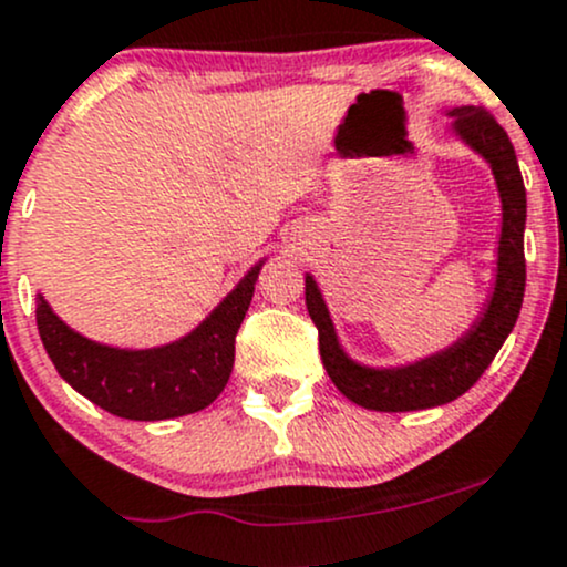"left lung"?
<instances>
[{"label":"left lung","mask_w":567,"mask_h":567,"mask_svg":"<svg viewBox=\"0 0 567 567\" xmlns=\"http://www.w3.org/2000/svg\"><path fill=\"white\" fill-rule=\"evenodd\" d=\"M452 135L489 164L501 197V237L492 291L476 321L454 343L422 359L392 368L357 362L340 343L334 321L316 278L306 272V306L319 327V351L327 375L351 403L370 411L398 413L446 405L481 379L516 324L525 297V221L527 194L508 135L484 107L462 105L446 111Z\"/></svg>","instance_id":"left-lung-1"}]
</instances>
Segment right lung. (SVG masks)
I'll return each mask as SVG.
<instances>
[{
	"label": "right lung",
	"instance_id": "add662e5",
	"mask_svg": "<svg viewBox=\"0 0 567 567\" xmlns=\"http://www.w3.org/2000/svg\"><path fill=\"white\" fill-rule=\"evenodd\" d=\"M259 259L216 308L173 343L121 349L72 330L38 295V330L59 375L107 413L132 422H162L208 408L227 386L235 334L251 306Z\"/></svg>",
	"mask_w": 567,
	"mask_h": 567
}]
</instances>
